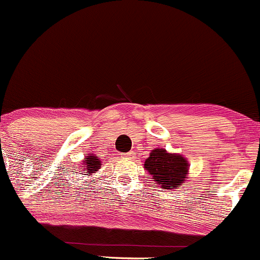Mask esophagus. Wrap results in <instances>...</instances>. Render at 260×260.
Segmentation results:
<instances>
[{
  "label": "esophagus",
  "mask_w": 260,
  "mask_h": 260,
  "mask_svg": "<svg viewBox=\"0 0 260 260\" xmlns=\"http://www.w3.org/2000/svg\"><path fill=\"white\" fill-rule=\"evenodd\" d=\"M125 158H126V159H135L136 158V151H129V153L125 154Z\"/></svg>",
  "instance_id": "34e87169"
}]
</instances>
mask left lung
Wrapping results in <instances>:
<instances>
[{"label": "left lung", "mask_w": 260, "mask_h": 260, "mask_svg": "<svg viewBox=\"0 0 260 260\" xmlns=\"http://www.w3.org/2000/svg\"><path fill=\"white\" fill-rule=\"evenodd\" d=\"M144 168L153 176L151 179L156 186L172 189L186 181L188 163L179 154H171L164 149H154L145 160Z\"/></svg>", "instance_id": "8db88e82"}]
</instances>
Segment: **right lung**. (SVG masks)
<instances>
[{"label":"right lung","instance_id":"obj_1","mask_svg":"<svg viewBox=\"0 0 260 260\" xmlns=\"http://www.w3.org/2000/svg\"><path fill=\"white\" fill-rule=\"evenodd\" d=\"M100 166H101V161L97 159V156H94L93 154H91V155L88 154L87 158H84L83 173H87L86 176H89V174L92 173H96L97 169H100Z\"/></svg>","mask_w":260,"mask_h":260}]
</instances>
